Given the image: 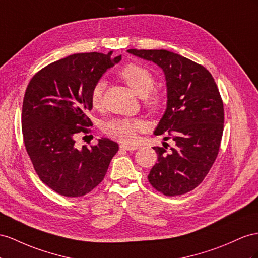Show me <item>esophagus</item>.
Wrapping results in <instances>:
<instances>
[{
    "label": "esophagus",
    "mask_w": 258,
    "mask_h": 258,
    "mask_svg": "<svg viewBox=\"0 0 258 258\" xmlns=\"http://www.w3.org/2000/svg\"><path fill=\"white\" fill-rule=\"evenodd\" d=\"M120 147L124 150H127V151H134V150L138 149L137 146H130V145H121Z\"/></svg>",
    "instance_id": "obj_1"
}]
</instances>
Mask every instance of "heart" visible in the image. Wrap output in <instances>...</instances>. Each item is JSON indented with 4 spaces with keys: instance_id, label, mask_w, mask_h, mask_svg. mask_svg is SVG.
<instances>
[{
    "instance_id": "heart-1",
    "label": "heart",
    "mask_w": 258,
    "mask_h": 258,
    "mask_svg": "<svg viewBox=\"0 0 258 258\" xmlns=\"http://www.w3.org/2000/svg\"><path fill=\"white\" fill-rule=\"evenodd\" d=\"M118 75L131 89L140 97H144V103L150 111L159 110L162 104V96L158 91H151L155 87V77L150 71L142 65L131 63L121 69ZM104 82H97L90 91V102L95 108L101 105L104 90ZM144 128V123L137 118H115L104 124V133L111 138L125 144L133 143L137 134Z\"/></svg>"
}]
</instances>
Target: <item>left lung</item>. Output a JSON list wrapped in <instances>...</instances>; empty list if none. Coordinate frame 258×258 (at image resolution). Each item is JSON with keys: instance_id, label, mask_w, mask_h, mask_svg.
<instances>
[{"instance_id": "left-lung-1", "label": "left lung", "mask_w": 258, "mask_h": 258, "mask_svg": "<svg viewBox=\"0 0 258 258\" xmlns=\"http://www.w3.org/2000/svg\"><path fill=\"white\" fill-rule=\"evenodd\" d=\"M128 53L162 69L167 82V109L154 134H169L174 146L153 147L158 162L149 183L167 196L183 195L203 182L219 153L223 132V102L214 77L203 65L167 50Z\"/></svg>"}]
</instances>
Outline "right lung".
I'll return each mask as SVG.
<instances>
[{
    "mask_svg": "<svg viewBox=\"0 0 258 258\" xmlns=\"http://www.w3.org/2000/svg\"><path fill=\"white\" fill-rule=\"evenodd\" d=\"M90 52L51 63L30 79L26 89L22 131L27 154L45 185L66 197L91 192L107 173L118 145L101 138L95 146L77 148L76 135L92 123L90 91L121 55Z\"/></svg>",
    "mask_w": 258,
    "mask_h": 258,
    "instance_id": "add662e5",
    "label": "right lung"
}]
</instances>
